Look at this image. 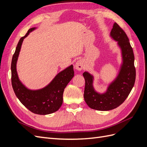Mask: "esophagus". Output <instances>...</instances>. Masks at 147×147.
<instances>
[{"label": "esophagus", "mask_w": 147, "mask_h": 147, "mask_svg": "<svg viewBox=\"0 0 147 147\" xmlns=\"http://www.w3.org/2000/svg\"><path fill=\"white\" fill-rule=\"evenodd\" d=\"M84 67V61L83 60L78 61L75 65V68L78 70H81Z\"/></svg>", "instance_id": "esophagus-1"}]
</instances>
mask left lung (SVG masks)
<instances>
[{
    "instance_id": "8db88e82",
    "label": "left lung",
    "mask_w": 147,
    "mask_h": 147,
    "mask_svg": "<svg viewBox=\"0 0 147 147\" xmlns=\"http://www.w3.org/2000/svg\"><path fill=\"white\" fill-rule=\"evenodd\" d=\"M110 36L121 48L123 63L117 78L111 83L104 93H99L93 87L94 77L88 72L83 74L85 80L84 99L91 109L108 111L123 104L129 94L136 80L134 55L125 32L115 23Z\"/></svg>"
}]
</instances>
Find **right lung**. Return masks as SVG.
<instances>
[{
    "instance_id": "obj_1",
    "label": "right lung",
    "mask_w": 147,
    "mask_h": 147,
    "mask_svg": "<svg viewBox=\"0 0 147 147\" xmlns=\"http://www.w3.org/2000/svg\"><path fill=\"white\" fill-rule=\"evenodd\" d=\"M35 28H30L18 43L12 57L11 84L16 97L30 112L38 115L53 113L61 107L63 101L64 89L74 76L73 65L57 74L47 86L37 90H30L21 82L16 71V63L23 40Z\"/></svg>"
}]
</instances>
